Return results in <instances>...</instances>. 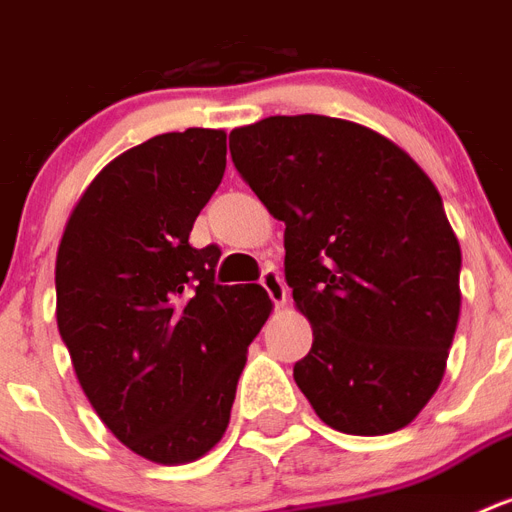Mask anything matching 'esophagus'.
<instances>
[{"label": "esophagus", "instance_id": "esophagus-1", "mask_svg": "<svg viewBox=\"0 0 512 512\" xmlns=\"http://www.w3.org/2000/svg\"><path fill=\"white\" fill-rule=\"evenodd\" d=\"M260 284H263V289L268 292V297L273 299L276 305H284V302H286V284H284V278H281V273H278L276 268H265L263 278H260Z\"/></svg>", "mask_w": 512, "mask_h": 512}]
</instances>
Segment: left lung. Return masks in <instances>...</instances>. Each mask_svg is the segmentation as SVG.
Returning <instances> with one entry per match:
<instances>
[{
	"label": "left lung",
	"instance_id": "1",
	"mask_svg": "<svg viewBox=\"0 0 512 512\" xmlns=\"http://www.w3.org/2000/svg\"><path fill=\"white\" fill-rule=\"evenodd\" d=\"M236 170L284 220V270L313 347L294 381L326 426L405 429L442 384L460 244L421 165L371 128L273 115L234 128Z\"/></svg>",
	"mask_w": 512,
	"mask_h": 512
}]
</instances>
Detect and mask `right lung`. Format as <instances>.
Listing matches in <instances>:
<instances>
[{"label": "right lung", "mask_w": 512, "mask_h": 512, "mask_svg": "<svg viewBox=\"0 0 512 512\" xmlns=\"http://www.w3.org/2000/svg\"><path fill=\"white\" fill-rule=\"evenodd\" d=\"M226 170V131L186 128L118 155L73 207L54 263L57 328L107 429L160 465L223 439L249 342L273 302L215 284L189 234Z\"/></svg>", "instance_id": "1"}]
</instances>
